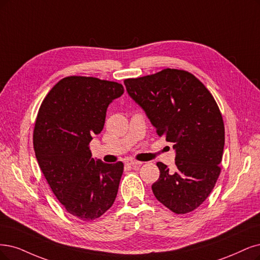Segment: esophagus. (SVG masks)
<instances>
[{"label":"esophagus","mask_w":260,"mask_h":260,"mask_svg":"<svg viewBox=\"0 0 260 260\" xmlns=\"http://www.w3.org/2000/svg\"><path fill=\"white\" fill-rule=\"evenodd\" d=\"M126 165H129V166H140L141 162L140 161H137V160H127L126 161Z\"/></svg>","instance_id":"obj_1"}]
</instances>
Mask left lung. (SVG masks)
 Segmentation results:
<instances>
[{
	"mask_svg": "<svg viewBox=\"0 0 260 260\" xmlns=\"http://www.w3.org/2000/svg\"><path fill=\"white\" fill-rule=\"evenodd\" d=\"M124 84L157 135L176 150L175 169L156 164L159 178L153 194L172 212H191L208 198L220 174L225 127L214 98L193 74L175 69L125 79Z\"/></svg>",
	"mask_w": 260,
	"mask_h": 260,
	"instance_id": "8db88e82",
	"label": "left lung"
}]
</instances>
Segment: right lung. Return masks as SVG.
Returning <instances> with one entry per match:
<instances>
[{
  "instance_id": "obj_1",
  "label": "right lung",
  "mask_w": 260,
  "mask_h": 260,
  "mask_svg": "<svg viewBox=\"0 0 260 260\" xmlns=\"http://www.w3.org/2000/svg\"><path fill=\"white\" fill-rule=\"evenodd\" d=\"M123 93L118 82L70 76L38 110L33 134L38 165L67 212L82 220L102 216L118 194L123 162L94 159L89 143L103 131L109 104Z\"/></svg>"
}]
</instances>
